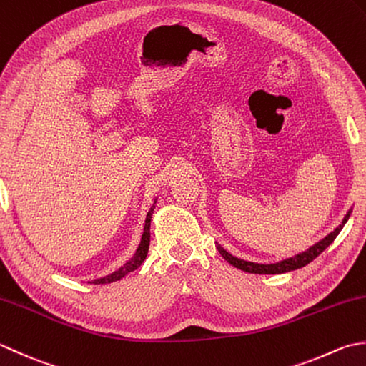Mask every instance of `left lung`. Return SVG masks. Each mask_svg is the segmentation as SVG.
I'll return each mask as SVG.
<instances>
[{
    "label": "left lung",
    "instance_id": "1",
    "mask_svg": "<svg viewBox=\"0 0 366 366\" xmlns=\"http://www.w3.org/2000/svg\"><path fill=\"white\" fill-rule=\"evenodd\" d=\"M350 213H352V208H349V212L346 213L345 219L341 221V224L330 232L327 237H324L322 240H319L317 243H315L308 248L307 251L303 252H298V254L292 256V257H287L285 260H280V262H274V264H257V262H249V260H244L240 259L237 256H232L229 251H226L224 248L219 243H216V248H218L219 254L224 257L230 265H234L238 270H243L246 273H257V274H281V273H287V272H292L297 270V268H302L305 265H308L311 260H315L320 252H322L325 248H329V246L333 243L335 238L338 237V234L341 232V229L345 227V224L349 219Z\"/></svg>",
    "mask_w": 366,
    "mask_h": 366
}]
</instances>
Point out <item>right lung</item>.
Masks as SVG:
<instances>
[{"label":"right lung","mask_w":366,"mask_h":366,"mask_svg":"<svg viewBox=\"0 0 366 366\" xmlns=\"http://www.w3.org/2000/svg\"><path fill=\"white\" fill-rule=\"evenodd\" d=\"M156 200H158V197L154 199V202L152 205L150 210H148L147 213V218H145V224H144V232H142V238H140V243L137 246L136 252H134V256L126 262L124 265H122L118 270L112 272L109 274H106V277L102 278H98V280H93V281H88L89 285H109V282H114V281H118L122 280L123 277H126V274L137 270V268L144 264V260L148 254V248H150V226H152V216H153V212H154V205H156Z\"/></svg>","instance_id":"right-lung-1"}]
</instances>
